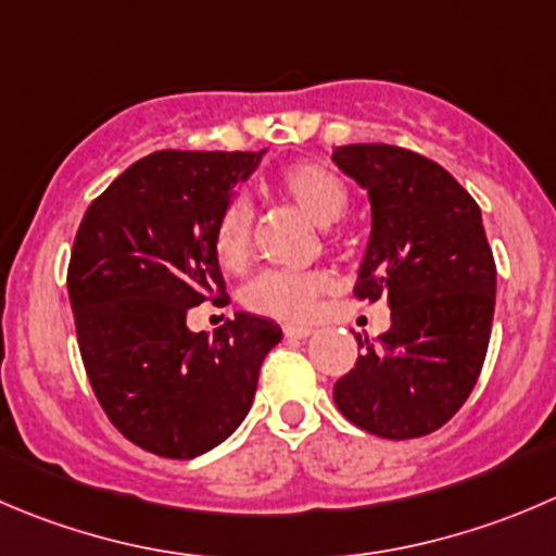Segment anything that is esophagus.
<instances>
[{"mask_svg":"<svg viewBox=\"0 0 556 556\" xmlns=\"http://www.w3.org/2000/svg\"><path fill=\"white\" fill-rule=\"evenodd\" d=\"M282 331H285V337H288V339H306V337H312V333H315V328L299 326V323H290V326H285Z\"/></svg>","mask_w":556,"mask_h":556,"instance_id":"34e87169","label":"esophagus"}]
</instances>
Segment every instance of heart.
Masks as SVG:
<instances>
[{"mask_svg": "<svg viewBox=\"0 0 556 556\" xmlns=\"http://www.w3.org/2000/svg\"><path fill=\"white\" fill-rule=\"evenodd\" d=\"M277 190L301 208L312 223L333 225L348 212L350 192L337 174L317 163H295L277 179ZM214 255L223 268H241L252 247V206L247 198L225 201L212 233ZM333 288L328 271H263L247 285L244 304L261 315L279 320H306L317 301Z\"/></svg>", "mask_w": 556, "mask_h": 556, "instance_id": "heart-1", "label": "heart"}]
</instances>
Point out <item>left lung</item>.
Returning <instances> with one entry per match:
<instances>
[{
	"mask_svg": "<svg viewBox=\"0 0 556 556\" xmlns=\"http://www.w3.org/2000/svg\"><path fill=\"white\" fill-rule=\"evenodd\" d=\"M369 192L371 233L358 301H388L391 328L333 386L339 413L364 432L413 440L467 402L492 337L497 266L470 192L434 160L388 143L331 154Z\"/></svg>",
	"mask_w": 556,
	"mask_h": 556,
	"instance_id": "left-lung-1",
	"label": "left lung"
}]
</instances>
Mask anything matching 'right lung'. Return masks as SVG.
Returning a JSON list of instances; mask_svg holds the SVG:
<instances>
[{
	"mask_svg": "<svg viewBox=\"0 0 556 556\" xmlns=\"http://www.w3.org/2000/svg\"><path fill=\"white\" fill-rule=\"evenodd\" d=\"M263 152L165 149L86 208L67 266L80 358L113 427L149 454L192 459L239 429L282 328L239 312L214 337L187 315L225 304L212 233Z\"/></svg>",
	"mask_w": 556,
	"mask_h": 556,
	"instance_id": "add662e5",
	"label": "right lung"
}]
</instances>
